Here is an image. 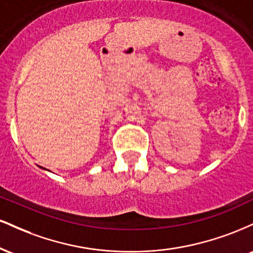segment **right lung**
Instances as JSON below:
<instances>
[{"label":"right lung","instance_id":"add662e5","mask_svg":"<svg viewBox=\"0 0 253 253\" xmlns=\"http://www.w3.org/2000/svg\"><path fill=\"white\" fill-rule=\"evenodd\" d=\"M39 168H42V169H43V170H47V171H50L48 169H45V168H42V167H39Z\"/></svg>","mask_w":253,"mask_h":253}]
</instances>
